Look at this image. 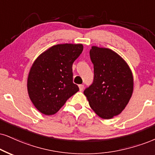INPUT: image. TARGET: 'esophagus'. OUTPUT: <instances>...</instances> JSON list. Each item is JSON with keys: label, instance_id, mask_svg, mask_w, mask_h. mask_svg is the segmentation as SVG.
<instances>
[{"label": "esophagus", "instance_id": "esophagus-1", "mask_svg": "<svg viewBox=\"0 0 155 155\" xmlns=\"http://www.w3.org/2000/svg\"><path fill=\"white\" fill-rule=\"evenodd\" d=\"M78 87H79L80 91H82L84 89V85H78Z\"/></svg>", "mask_w": 155, "mask_h": 155}]
</instances>
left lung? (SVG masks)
I'll return each instance as SVG.
<instances>
[{
  "instance_id": "obj_1",
  "label": "left lung",
  "mask_w": 155,
  "mask_h": 155,
  "mask_svg": "<svg viewBox=\"0 0 155 155\" xmlns=\"http://www.w3.org/2000/svg\"><path fill=\"white\" fill-rule=\"evenodd\" d=\"M90 57L94 78L84 94L97 115L110 119L121 114L132 95V72L125 60L110 49L93 46Z\"/></svg>"
}]
</instances>
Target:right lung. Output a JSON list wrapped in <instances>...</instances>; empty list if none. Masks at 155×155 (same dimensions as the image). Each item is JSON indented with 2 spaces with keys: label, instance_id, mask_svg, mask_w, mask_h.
I'll return each instance as SVG.
<instances>
[{
  "label": "right lung",
  "instance_id": "right-lung-1",
  "mask_svg": "<svg viewBox=\"0 0 155 155\" xmlns=\"http://www.w3.org/2000/svg\"><path fill=\"white\" fill-rule=\"evenodd\" d=\"M83 50L81 44L57 45L41 53L34 62L28 75V93L41 114H56L79 91L72 82V64Z\"/></svg>",
  "mask_w": 155,
  "mask_h": 155
}]
</instances>
